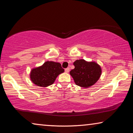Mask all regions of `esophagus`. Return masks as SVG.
<instances>
[{"instance_id":"obj_1","label":"esophagus","mask_w":133,"mask_h":133,"mask_svg":"<svg viewBox=\"0 0 133 133\" xmlns=\"http://www.w3.org/2000/svg\"><path fill=\"white\" fill-rule=\"evenodd\" d=\"M69 68H65V72H69Z\"/></svg>"}]
</instances>
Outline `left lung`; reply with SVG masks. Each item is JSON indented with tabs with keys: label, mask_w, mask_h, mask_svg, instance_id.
I'll return each instance as SVG.
<instances>
[{
	"label": "left lung",
	"mask_w": 133,
	"mask_h": 133,
	"mask_svg": "<svg viewBox=\"0 0 133 133\" xmlns=\"http://www.w3.org/2000/svg\"><path fill=\"white\" fill-rule=\"evenodd\" d=\"M75 68L70 71L75 83L77 85L88 88L94 84L101 74V68L94 62H87L84 59L77 60L74 62Z\"/></svg>",
	"instance_id": "left-lung-1"
}]
</instances>
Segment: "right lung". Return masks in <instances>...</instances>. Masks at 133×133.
<instances>
[{
	"label": "right lung",
	"instance_id": "1",
	"mask_svg": "<svg viewBox=\"0 0 133 133\" xmlns=\"http://www.w3.org/2000/svg\"><path fill=\"white\" fill-rule=\"evenodd\" d=\"M64 72V69L59 63L46 61L41 66L32 69L30 77L36 85L46 87L53 84L58 75Z\"/></svg>",
	"mask_w": 133,
	"mask_h": 133
}]
</instances>
